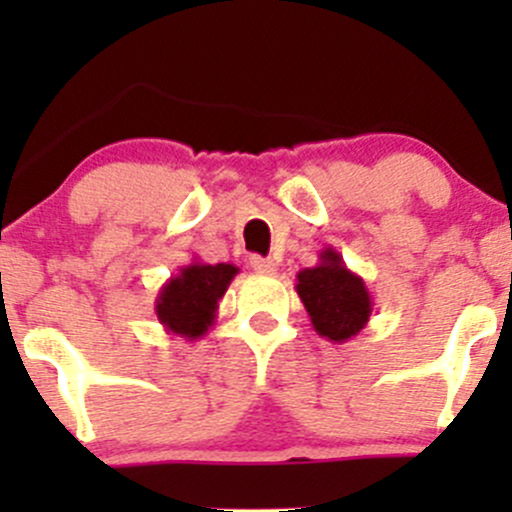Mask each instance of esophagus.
Wrapping results in <instances>:
<instances>
[{"mask_svg":"<svg viewBox=\"0 0 512 512\" xmlns=\"http://www.w3.org/2000/svg\"><path fill=\"white\" fill-rule=\"evenodd\" d=\"M250 267L260 275H275L277 270V262L272 257H262V255H252L250 257Z\"/></svg>","mask_w":512,"mask_h":512,"instance_id":"34e87169","label":"esophagus"}]
</instances>
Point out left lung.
Here are the masks:
<instances>
[{
    "instance_id": "left-lung-1",
    "label": "left lung",
    "mask_w": 512,
    "mask_h": 512,
    "mask_svg": "<svg viewBox=\"0 0 512 512\" xmlns=\"http://www.w3.org/2000/svg\"><path fill=\"white\" fill-rule=\"evenodd\" d=\"M294 289L312 319L314 332L334 344L354 339L374 312L366 282L344 265L334 247L319 252L317 265L297 272Z\"/></svg>"
}]
</instances>
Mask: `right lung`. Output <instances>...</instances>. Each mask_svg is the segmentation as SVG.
Returning <instances> with one entry per match:
<instances>
[{
  "mask_svg": "<svg viewBox=\"0 0 512 512\" xmlns=\"http://www.w3.org/2000/svg\"><path fill=\"white\" fill-rule=\"evenodd\" d=\"M237 267L230 262H208L193 260L190 265L180 267L178 275L170 277L160 287L156 299L158 322L165 332L195 342L215 324L218 317V302L230 287Z\"/></svg>",
  "mask_w": 512,
  "mask_h": 512,
  "instance_id": "right-lung-1",
  "label": "right lung"
}]
</instances>
